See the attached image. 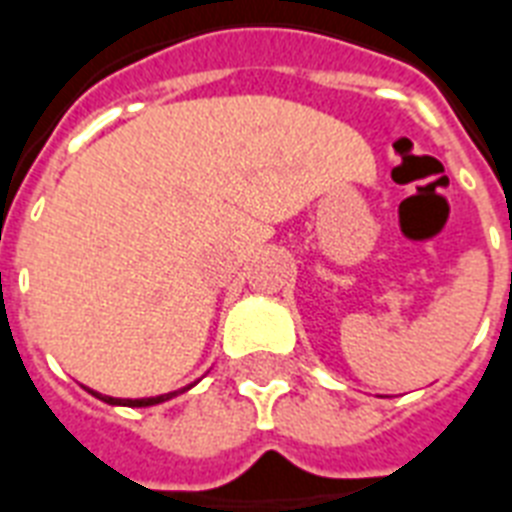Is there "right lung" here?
<instances>
[{
  "instance_id": "add662e5",
  "label": "right lung",
  "mask_w": 512,
  "mask_h": 512,
  "mask_svg": "<svg viewBox=\"0 0 512 512\" xmlns=\"http://www.w3.org/2000/svg\"><path fill=\"white\" fill-rule=\"evenodd\" d=\"M197 382H200V379H197ZM197 382L186 384V387H181V390L165 392V395H154V398H112V395H101V392L90 390V387H85V390L90 392V395H93V398H98V400H104V403H109V406H130V408H144V406H157V403H165V400L176 398V395H181V392L192 390V387H194V384H197Z\"/></svg>"
}]
</instances>
